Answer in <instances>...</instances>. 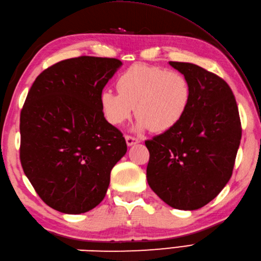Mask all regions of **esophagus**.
Listing matches in <instances>:
<instances>
[{"label": "esophagus", "mask_w": 261, "mask_h": 261, "mask_svg": "<svg viewBox=\"0 0 261 261\" xmlns=\"http://www.w3.org/2000/svg\"><path fill=\"white\" fill-rule=\"evenodd\" d=\"M125 141H126V145L127 146H134V145H136V143L140 142V140L138 139V138L129 136V135L125 136Z\"/></svg>", "instance_id": "1"}]
</instances>
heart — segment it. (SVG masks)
Listing matches in <instances>:
<instances>
[{
	"instance_id": "heart-1",
	"label": "heart",
	"mask_w": 261,
	"mask_h": 261,
	"mask_svg": "<svg viewBox=\"0 0 261 261\" xmlns=\"http://www.w3.org/2000/svg\"><path fill=\"white\" fill-rule=\"evenodd\" d=\"M118 92L104 90L99 102L104 118L120 125L138 116L137 129L150 127L154 132L173 129L184 118L192 102V85L177 70L137 64L127 68L116 82Z\"/></svg>"
}]
</instances>
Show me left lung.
<instances>
[{
    "label": "left lung",
    "instance_id": "left-lung-1",
    "mask_svg": "<svg viewBox=\"0 0 261 261\" xmlns=\"http://www.w3.org/2000/svg\"><path fill=\"white\" fill-rule=\"evenodd\" d=\"M169 65L190 81L192 102L178 124L145 142L147 180L169 206L193 211L218 196L231 178L241 122L225 81L194 64Z\"/></svg>",
    "mask_w": 261,
    "mask_h": 261
}]
</instances>
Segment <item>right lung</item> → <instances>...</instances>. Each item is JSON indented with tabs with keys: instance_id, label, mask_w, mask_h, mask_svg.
Listing matches in <instances>:
<instances>
[{
	"instance_id": "add662e5",
	"label": "right lung",
	"mask_w": 261,
	"mask_h": 261,
	"mask_svg": "<svg viewBox=\"0 0 261 261\" xmlns=\"http://www.w3.org/2000/svg\"><path fill=\"white\" fill-rule=\"evenodd\" d=\"M115 58L81 56L39 75L20 115V160L48 206L81 214L103 201L111 170L126 152L122 132L105 120L99 97L120 68Z\"/></svg>"
}]
</instances>
